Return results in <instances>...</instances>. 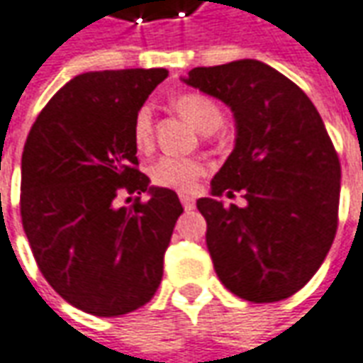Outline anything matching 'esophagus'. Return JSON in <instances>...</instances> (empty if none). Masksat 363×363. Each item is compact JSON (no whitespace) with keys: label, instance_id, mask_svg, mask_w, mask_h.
<instances>
[{"label":"esophagus","instance_id":"esophagus-1","mask_svg":"<svg viewBox=\"0 0 363 363\" xmlns=\"http://www.w3.org/2000/svg\"><path fill=\"white\" fill-rule=\"evenodd\" d=\"M181 202L184 210H192L194 208V199L190 196V194H181Z\"/></svg>","mask_w":363,"mask_h":363}]
</instances>
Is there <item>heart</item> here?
Wrapping results in <instances>:
<instances>
[{
    "mask_svg": "<svg viewBox=\"0 0 363 363\" xmlns=\"http://www.w3.org/2000/svg\"><path fill=\"white\" fill-rule=\"evenodd\" d=\"M171 106L179 111L182 118L190 121L200 133L216 131L224 121V111L210 96L200 92L177 94ZM133 143L139 153H147L153 147V113L149 106L139 108L133 125H131ZM204 164L196 159H179V157H163L151 169L149 177L155 186L161 189L179 190V192H192L199 184L200 177L204 174Z\"/></svg>",
    "mask_w": 363,
    "mask_h": 363,
    "instance_id": "obj_1",
    "label": "heart"
}]
</instances>
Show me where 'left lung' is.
Returning <instances> with one entry per match:
<instances>
[{
	"label": "left lung",
	"mask_w": 363,
	"mask_h": 363,
	"mask_svg": "<svg viewBox=\"0 0 363 363\" xmlns=\"http://www.w3.org/2000/svg\"><path fill=\"white\" fill-rule=\"evenodd\" d=\"M234 111L235 147L199 199L218 277L234 295L275 303L323 265L338 228L340 161L320 113L295 82L253 58L182 78ZM242 191L243 208L216 196Z\"/></svg>",
	"instance_id": "obj_1"
}]
</instances>
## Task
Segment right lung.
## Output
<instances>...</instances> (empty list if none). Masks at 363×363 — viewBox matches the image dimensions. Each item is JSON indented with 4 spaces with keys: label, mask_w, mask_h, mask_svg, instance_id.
I'll return each instance as SVG.
<instances>
[{
    "label": "right lung",
    "mask_w": 363,
    "mask_h": 363,
    "mask_svg": "<svg viewBox=\"0 0 363 363\" xmlns=\"http://www.w3.org/2000/svg\"><path fill=\"white\" fill-rule=\"evenodd\" d=\"M164 68L74 76L43 108L21 157V220L43 277L67 303L96 316L147 305L181 200L138 169L131 125ZM120 191L150 200L118 208Z\"/></svg>",
    "instance_id": "1"
}]
</instances>
